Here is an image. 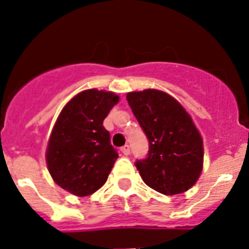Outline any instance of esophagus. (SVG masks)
Listing matches in <instances>:
<instances>
[{
  "label": "esophagus",
  "mask_w": 249,
  "mask_h": 249,
  "mask_svg": "<svg viewBox=\"0 0 249 249\" xmlns=\"http://www.w3.org/2000/svg\"><path fill=\"white\" fill-rule=\"evenodd\" d=\"M121 152H122V153L124 156H128L129 152H131V151H129V146H128V144H124V146H123L122 148H121Z\"/></svg>",
  "instance_id": "obj_1"
}]
</instances>
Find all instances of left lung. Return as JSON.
<instances>
[{"mask_svg": "<svg viewBox=\"0 0 249 249\" xmlns=\"http://www.w3.org/2000/svg\"><path fill=\"white\" fill-rule=\"evenodd\" d=\"M127 101L148 138L146 158L135 163L144 183L166 196L190 190L203 164L202 138L190 114L157 89L131 92Z\"/></svg>", "mask_w": 249, "mask_h": 249, "instance_id": "left-lung-1", "label": "left lung"}]
</instances>
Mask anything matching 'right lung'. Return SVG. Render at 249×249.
<instances>
[{"mask_svg":"<svg viewBox=\"0 0 249 249\" xmlns=\"http://www.w3.org/2000/svg\"><path fill=\"white\" fill-rule=\"evenodd\" d=\"M117 102L112 92L87 89L74 96L57 118L47 166L53 181L72 195H92L107 181L118 153L103 120Z\"/></svg>","mask_w":249,"mask_h":249,"instance_id":"1","label":"right lung"}]
</instances>
